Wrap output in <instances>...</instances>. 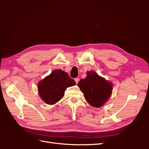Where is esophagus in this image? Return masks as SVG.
<instances>
[{"label":"esophagus","instance_id":"esophagus-1","mask_svg":"<svg viewBox=\"0 0 149 149\" xmlns=\"http://www.w3.org/2000/svg\"><path fill=\"white\" fill-rule=\"evenodd\" d=\"M74 81H75V82H76V83L77 84L78 82H79V78H75L74 79Z\"/></svg>","mask_w":149,"mask_h":149}]
</instances>
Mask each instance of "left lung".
<instances>
[{
    "mask_svg": "<svg viewBox=\"0 0 149 149\" xmlns=\"http://www.w3.org/2000/svg\"><path fill=\"white\" fill-rule=\"evenodd\" d=\"M84 79L78 83L84 97L90 105L100 107L108 101L112 92V83L98 75L95 71L87 72Z\"/></svg>",
    "mask_w": 149,
    "mask_h": 149,
    "instance_id": "left-lung-1",
    "label": "left lung"
}]
</instances>
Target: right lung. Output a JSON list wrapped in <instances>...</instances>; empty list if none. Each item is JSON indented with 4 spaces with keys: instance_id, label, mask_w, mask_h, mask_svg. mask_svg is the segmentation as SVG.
I'll list each match as a JSON object with an SVG mask.
<instances>
[{
    "instance_id": "1",
    "label": "right lung",
    "mask_w": 149,
    "mask_h": 149,
    "mask_svg": "<svg viewBox=\"0 0 149 149\" xmlns=\"http://www.w3.org/2000/svg\"><path fill=\"white\" fill-rule=\"evenodd\" d=\"M74 81L61 70L53 71L38 83V91L42 101L49 105L55 104L63 98L66 89L75 85Z\"/></svg>"
}]
</instances>
